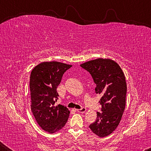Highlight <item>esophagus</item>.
Returning <instances> with one entry per match:
<instances>
[{
	"label": "esophagus",
	"instance_id": "1",
	"mask_svg": "<svg viewBox=\"0 0 151 151\" xmlns=\"http://www.w3.org/2000/svg\"><path fill=\"white\" fill-rule=\"evenodd\" d=\"M86 108L85 107H82L81 109H76V111L78 112H81V113H83V112H85L86 111Z\"/></svg>",
	"mask_w": 151,
	"mask_h": 151
}]
</instances>
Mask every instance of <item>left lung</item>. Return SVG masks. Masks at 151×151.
Segmentation results:
<instances>
[{
    "mask_svg": "<svg viewBox=\"0 0 151 151\" xmlns=\"http://www.w3.org/2000/svg\"><path fill=\"white\" fill-rule=\"evenodd\" d=\"M96 84L95 93L101 94V111L89 125L94 134L104 137L111 134L121 121L126 104L127 83L119 65L109 58H98L81 65Z\"/></svg>",
    "mask_w": 151,
    "mask_h": 151,
    "instance_id": "obj_1",
    "label": "left lung"
}]
</instances>
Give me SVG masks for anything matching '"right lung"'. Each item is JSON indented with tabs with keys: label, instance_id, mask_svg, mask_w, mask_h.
<instances>
[{
	"label": "right lung",
	"instance_id": "obj_1",
	"mask_svg": "<svg viewBox=\"0 0 151 151\" xmlns=\"http://www.w3.org/2000/svg\"><path fill=\"white\" fill-rule=\"evenodd\" d=\"M72 66L65 63L44 62L33 68L30 76L31 111L44 131L54 133L65 126L70 111L63 105L56 106L57 86L63 74Z\"/></svg>",
	"mask_w": 151,
	"mask_h": 151
}]
</instances>
